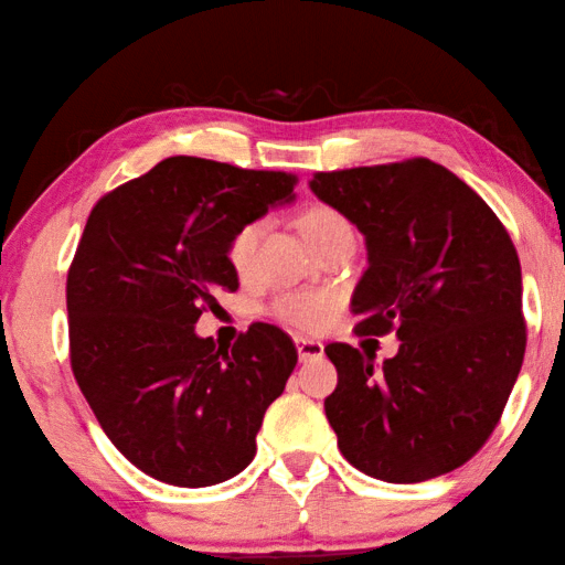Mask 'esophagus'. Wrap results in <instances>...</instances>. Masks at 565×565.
<instances>
[{"label": "esophagus", "mask_w": 565, "mask_h": 565, "mask_svg": "<svg viewBox=\"0 0 565 565\" xmlns=\"http://www.w3.org/2000/svg\"><path fill=\"white\" fill-rule=\"evenodd\" d=\"M296 351H299V361H321L323 358V343L311 341V338H296Z\"/></svg>", "instance_id": "34e87169"}]
</instances>
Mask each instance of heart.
<instances>
[{
	"mask_svg": "<svg viewBox=\"0 0 565 565\" xmlns=\"http://www.w3.org/2000/svg\"><path fill=\"white\" fill-rule=\"evenodd\" d=\"M299 227L306 242H309L331 230L348 227V222L343 214L335 212L333 207L316 204V207H309L301 214ZM262 232H264V222L252 220L247 224H242V227L232 234V239L227 244V259L234 271L244 274L249 269L256 242H259ZM333 306H335V296L331 291H294V294L279 296V299L274 301L271 311L279 321L289 323L291 328H299V331H316V328H321L326 318L331 316Z\"/></svg>",
	"mask_w": 565,
	"mask_h": 565,
	"instance_id": "b5f03b06",
	"label": "heart"
}]
</instances>
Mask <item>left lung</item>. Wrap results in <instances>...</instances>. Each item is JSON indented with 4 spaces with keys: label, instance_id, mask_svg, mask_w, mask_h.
I'll return each mask as SVG.
<instances>
[{
    "label": "left lung",
    "instance_id": "8db88e82",
    "mask_svg": "<svg viewBox=\"0 0 565 565\" xmlns=\"http://www.w3.org/2000/svg\"><path fill=\"white\" fill-rule=\"evenodd\" d=\"M311 192L365 237L358 333L395 328L383 365L326 345V417L367 477L415 484L465 465L494 433L526 351L521 264L479 194L433 160L316 172Z\"/></svg>",
    "mask_w": 565,
    "mask_h": 565
}]
</instances>
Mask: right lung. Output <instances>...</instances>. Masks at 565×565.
Listing matches in <instances>:
<instances>
[{
    "instance_id": "obj_1",
    "label": "right lung",
    "mask_w": 565,
    "mask_h": 565,
    "mask_svg": "<svg viewBox=\"0 0 565 565\" xmlns=\"http://www.w3.org/2000/svg\"><path fill=\"white\" fill-rule=\"evenodd\" d=\"M296 178L175 156L90 212L66 281L71 367L118 452L172 487L227 481L256 455L266 407L299 361L254 323L232 348L194 333L237 291L227 244L294 202Z\"/></svg>"
}]
</instances>
